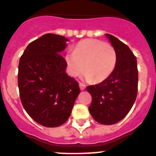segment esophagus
Returning <instances> with one entry per match:
<instances>
[{"label":"esophagus","instance_id":"obj_1","mask_svg":"<svg viewBox=\"0 0 156 156\" xmlns=\"http://www.w3.org/2000/svg\"><path fill=\"white\" fill-rule=\"evenodd\" d=\"M79 86H80V88L81 90H83L85 89V87H86V86H85L83 83H80Z\"/></svg>","mask_w":156,"mask_h":156}]
</instances>
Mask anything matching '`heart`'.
<instances>
[{"instance_id":"heart-1","label":"heart","mask_w":156,"mask_h":156,"mask_svg":"<svg viewBox=\"0 0 156 156\" xmlns=\"http://www.w3.org/2000/svg\"><path fill=\"white\" fill-rule=\"evenodd\" d=\"M66 62L71 76H79L85 69L86 80L101 83L113 73L117 55L109 44L97 39H85L77 44L73 52L66 54Z\"/></svg>"}]
</instances>
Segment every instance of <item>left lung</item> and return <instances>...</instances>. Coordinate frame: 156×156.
Listing matches in <instances>:
<instances>
[{
	"label": "left lung",
	"mask_w": 156,
	"mask_h": 156,
	"mask_svg": "<svg viewBox=\"0 0 156 156\" xmlns=\"http://www.w3.org/2000/svg\"><path fill=\"white\" fill-rule=\"evenodd\" d=\"M117 55L113 73L105 80L87 87L92 102L89 112L101 124L112 125L122 120L131 109L137 94V58L124 43L106 34Z\"/></svg>",
	"instance_id": "left-lung-1"
}]
</instances>
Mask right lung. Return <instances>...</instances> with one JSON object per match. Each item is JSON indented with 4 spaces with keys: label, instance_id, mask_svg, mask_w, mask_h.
<instances>
[{
    "label": "right lung",
    "instance_id": "add662e5",
    "mask_svg": "<svg viewBox=\"0 0 156 156\" xmlns=\"http://www.w3.org/2000/svg\"><path fill=\"white\" fill-rule=\"evenodd\" d=\"M69 41L47 34L31 42L20 58L18 86L22 104L32 119L46 127H57L69 119L79 95L76 80L66 73L61 54Z\"/></svg>",
    "mask_w": 156,
    "mask_h": 156
}]
</instances>
